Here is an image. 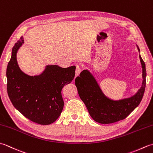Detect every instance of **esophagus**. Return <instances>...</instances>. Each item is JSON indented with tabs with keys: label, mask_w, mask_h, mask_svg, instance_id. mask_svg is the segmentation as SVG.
I'll return each instance as SVG.
<instances>
[{
	"label": "esophagus",
	"mask_w": 153,
	"mask_h": 153,
	"mask_svg": "<svg viewBox=\"0 0 153 153\" xmlns=\"http://www.w3.org/2000/svg\"><path fill=\"white\" fill-rule=\"evenodd\" d=\"M81 71H82V68H81L78 65H76V76H78L79 74L81 73Z\"/></svg>",
	"instance_id": "esophagus-1"
}]
</instances>
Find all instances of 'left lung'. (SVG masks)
<instances>
[{
  "label": "left lung",
  "instance_id": "1",
  "mask_svg": "<svg viewBox=\"0 0 153 153\" xmlns=\"http://www.w3.org/2000/svg\"><path fill=\"white\" fill-rule=\"evenodd\" d=\"M139 58L143 80L138 92L130 98L120 100L108 99L102 93L95 79L88 70L82 71L75 79L79 97L95 122L103 124L118 122L125 119L139 105L144 95L147 76L145 62L141 56Z\"/></svg>",
  "mask_w": 153,
  "mask_h": 153
}]
</instances>
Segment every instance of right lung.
Returning a JSON list of instances; mask_svg holds the SVG:
<instances>
[{"label":"right lung","mask_w":153,"mask_h":153,"mask_svg":"<svg viewBox=\"0 0 153 153\" xmlns=\"http://www.w3.org/2000/svg\"><path fill=\"white\" fill-rule=\"evenodd\" d=\"M22 43L24 38L21 37L12 48L6 70L8 97L15 108L31 121L51 124L62 111V89L72 82L76 66H47L39 76H27L19 69L16 60V53Z\"/></svg>","instance_id":"obj_1"}]
</instances>
